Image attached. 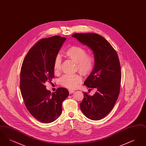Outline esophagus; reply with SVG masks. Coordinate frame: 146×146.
Returning <instances> with one entry per match:
<instances>
[{
    "label": "esophagus",
    "instance_id": "1",
    "mask_svg": "<svg viewBox=\"0 0 146 146\" xmlns=\"http://www.w3.org/2000/svg\"><path fill=\"white\" fill-rule=\"evenodd\" d=\"M69 92H70V94H72V93H73V92H74V90H71V89H70V90H69Z\"/></svg>",
    "mask_w": 146,
    "mask_h": 146
}]
</instances>
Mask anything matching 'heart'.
<instances>
[{
    "instance_id": "heart-1",
    "label": "heart",
    "mask_w": 146,
    "mask_h": 146,
    "mask_svg": "<svg viewBox=\"0 0 146 146\" xmlns=\"http://www.w3.org/2000/svg\"><path fill=\"white\" fill-rule=\"evenodd\" d=\"M64 56L76 63V69L82 74H90L95 66V59L94 56L88 55L85 49L79 46H72L68 48L64 52ZM61 58L60 56H56L54 62V71L58 73L61 70ZM82 82V77L80 74L64 75L60 79V84L68 89H74Z\"/></svg>"
}]
</instances>
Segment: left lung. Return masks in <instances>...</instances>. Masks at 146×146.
Masks as SVG:
<instances>
[{"label":"left lung","mask_w":146,"mask_h":146,"mask_svg":"<svg viewBox=\"0 0 146 146\" xmlns=\"http://www.w3.org/2000/svg\"><path fill=\"white\" fill-rule=\"evenodd\" d=\"M72 36L93 51L95 66L84 84L96 91L93 96L83 92L80 107L87 118L98 120L111 111L119 96L121 74L118 55L110 43L98 34L75 33Z\"/></svg>","instance_id":"obj_1"}]
</instances>
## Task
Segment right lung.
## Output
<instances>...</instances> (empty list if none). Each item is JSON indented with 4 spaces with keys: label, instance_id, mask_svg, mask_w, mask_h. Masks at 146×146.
<instances>
[{
    "label": "right lung",
    "instance_id": "obj_1",
    "mask_svg": "<svg viewBox=\"0 0 146 146\" xmlns=\"http://www.w3.org/2000/svg\"><path fill=\"white\" fill-rule=\"evenodd\" d=\"M66 40L58 35L42 39L29 50L22 64L20 86L25 104L33 117L44 123L61 115L63 101L69 95L63 88L51 93L44 85L55 77L54 60Z\"/></svg>",
    "mask_w": 146,
    "mask_h": 146
}]
</instances>
